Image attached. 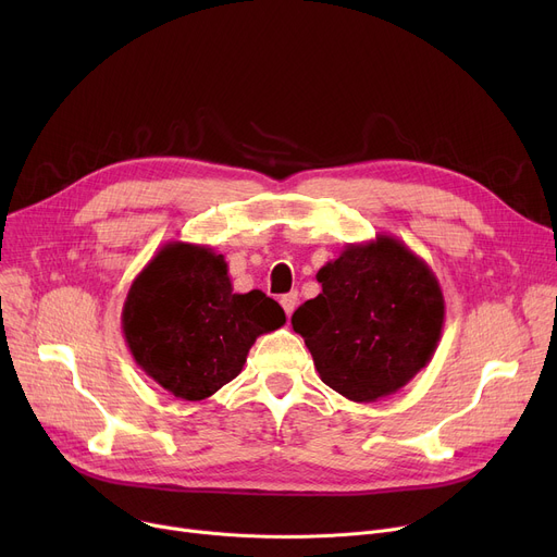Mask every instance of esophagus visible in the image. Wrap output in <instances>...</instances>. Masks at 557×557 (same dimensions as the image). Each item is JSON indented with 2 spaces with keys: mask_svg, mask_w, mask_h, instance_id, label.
<instances>
[{
  "mask_svg": "<svg viewBox=\"0 0 557 557\" xmlns=\"http://www.w3.org/2000/svg\"><path fill=\"white\" fill-rule=\"evenodd\" d=\"M280 305H282V309L286 311V315H290V313H294L296 305H298V294H286V296H282V298H280Z\"/></svg>",
  "mask_w": 557,
  "mask_h": 557,
  "instance_id": "esophagus-1",
  "label": "esophagus"
}]
</instances>
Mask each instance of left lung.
Instances as JSON below:
<instances>
[{
    "mask_svg": "<svg viewBox=\"0 0 557 557\" xmlns=\"http://www.w3.org/2000/svg\"><path fill=\"white\" fill-rule=\"evenodd\" d=\"M323 290L290 315L323 382L352 401H376L429 366L445 325L443 288L429 263L376 234L318 271Z\"/></svg>",
    "mask_w": 557,
    "mask_h": 557,
    "instance_id": "left-lung-1",
    "label": "left lung"
}]
</instances>
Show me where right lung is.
I'll return each instance as SVG.
<instances>
[{
	"instance_id": "obj_1",
	"label": "right lung",
	"mask_w": 557,
	"mask_h": 557,
	"mask_svg": "<svg viewBox=\"0 0 557 557\" xmlns=\"http://www.w3.org/2000/svg\"><path fill=\"white\" fill-rule=\"evenodd\" d=\"M286 323L261 294H234L223 255L169 242L133 280L122 330L135 363L173 397L200 401L244 370L261 334Z\"/></svg>"
}]
</instances>
